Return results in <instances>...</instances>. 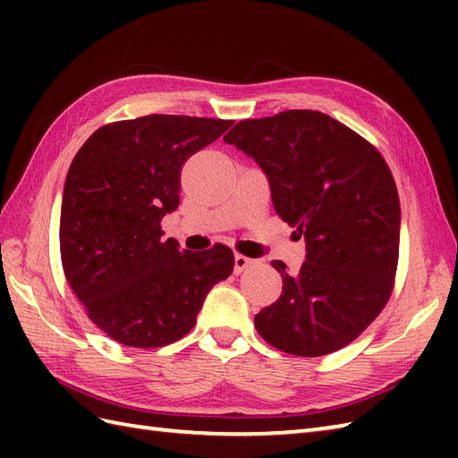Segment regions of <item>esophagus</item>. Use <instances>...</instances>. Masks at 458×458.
I'll return each instance as SVG.
<instances>
[{
	"label": "esophagus",
	"mask_w": 458,
	"mask_h": 458,
	"mask_svg": "<svg viewBox=\"0 0 458 458\" xmlns=\"http://www.w3.org/2000/svg\"><path fill=\"white\" fill-rule=\"evenodd\" d=\"M251 264H254V259H251V258H246V256H242V254L234 256V271H236V274H242V271H246Z\"/></svg>",
	"instance_id": "1"
}]
</instances>
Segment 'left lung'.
Segmentation results:
<instances>
[{"mask_svg": "<svg viewBox=\"0 0 458 458\" xmlns=\"http://www.w3.org/2000/svg\"><path fill=\"white\" fill-rule=\"evenodd\" d=\"M224 141L259 165L276 212L307 250L297 274L271 261L284 291L256 315L258 333L305 358L352 343L390 299L400 254V197L384 157L313 110L244 120Z\"/></svg>", "mask_w": 458, "mask_h": 458, "instance_id": "8db88e82", "label": "left lung"}]
</instances>
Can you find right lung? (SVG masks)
Listing matches in <instances>:
<instances>
[{
    "mask_svg": "<svg viewBox=\"0 0 458 458\" xmlns=\"http://www.w3.org/2000/svg\"><path fill=\"white\" fill-rule=\"evenodd\" d=\"M234 122L153 114L96 130L68 169L61 258L92 323L120 344L157 348L197 323L208 291L234 269L232 250L163 240L181 167Z\"/></svg>",
    "mask_w": 458,
    "mask_h": 458,
    "instance_id": "obj_1",
    "label": "right lung"
}]
</instances>
